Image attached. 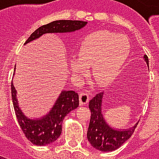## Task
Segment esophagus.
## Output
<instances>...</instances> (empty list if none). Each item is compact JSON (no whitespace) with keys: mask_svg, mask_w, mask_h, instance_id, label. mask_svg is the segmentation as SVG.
<instances>
[{"mask_svg":"<svg viewBox=\"0 0 159 159\" xmlns=\"http://www.w3.org/2000/svg\"><path fill=\"white\" fill-rule=\"evenodd\" d=\"M89 93L87 92H81L79 93V101H80V104L81 105H83V104H87L89 103Z\"/></svg>","mask_w":159,"mask_h":159,"instance_id":"34e87169","label":"esophagus"}]
</instances>
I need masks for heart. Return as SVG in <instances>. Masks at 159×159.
<instances>
[{"mask_svg": "<svg viewBox=\"0 0 159 159\" xmlns=\"http://www.w3.org/2000/svg\"><path fill=\"white\" fill-rule=\"evenodd\" d=\"M130 54V43L123 35L100 30L87 36L81 43L76 59L70 61L72 73L79 78L88 74L92 65V78L99 85L114 82Z\"/></svg>", "mask_w": 159, "mask_h": 159, "instance_id": "heart-1", "label": "heart"}]
</instances>
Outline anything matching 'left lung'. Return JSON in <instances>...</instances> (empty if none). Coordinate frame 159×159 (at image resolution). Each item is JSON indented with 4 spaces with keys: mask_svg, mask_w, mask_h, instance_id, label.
Here are the masks:
<instances>
[{
    "mask_svg": "<svg viewBox=\"0 0 159 159\" xmlns=\"http://www.w3.org/2000/svg\"><path fill=\"white\" fill-rule=\"evenodd\" d=\"M148 66V57L144 56ZM103 93H98L89 102L91 118L88 130V140L94 148L102 152L114 151L124 144L132 136L136 125L127 130H116L104 120L102 114V98Z\"/></svg>",
    "mask_w": 159,
    "mask_h": 159,
    "instance_id": "obj_1",
    "label": "left lung"
}]
</instances>
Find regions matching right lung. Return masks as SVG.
Listing matches in <instances>:
<instances>
[{"label":"right lung","mask_w":159,"mask_h":159,"mask_svg":"<svg viewBox=\"0 0 159 159\" xmlns=\"http://www.w3.org/2000/svg\"><path fill=\"white\" fill-rule=\"evenodd\" d=\"M87 24V22L79 20H58L39 27L36 29L25 43L31 42L40 37L43 34L49 33H70L81 29ZM11 98L14 110L17 121L25 136L30 142L37 146H44L56 142L61 136L62 130V122L65 116L79 105V98L75 91H62L56 100L50 112L39 120L27 118L21 111L17 103L16 93L11 81Z\"/></svg>","instance_id":"1"}]
</instances>
